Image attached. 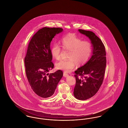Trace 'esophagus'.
Returning <instances> with one entry per match:
<instances>
[{"mask_svg":"<svg viewBox=\"0 0 128 128\" xmlns=\"http://www.w3.org/2000/svg\"><path fill=\"white\" fill-rule=\"evenodd\" d=\"M68 76V73H66V72H64V73H63V76H64V77H67Z\"/></svg>","mask_w":128,"mask_h":128,"instance_id":"obj_1","label":"esophagus"}]
</instances>
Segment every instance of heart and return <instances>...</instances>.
I'll return each mask as SVG.
<instances>
[{
    "instance_id": "obj_1",
    "label": "heart",
    "mask_w": 128,
    "mask_h": 128,
    "mask_svg": "<svg viewBox=\"0 0 128 128\" xmlns=\"http://www.w3.org/2000/svg\"><path fill=\"white\" fill-rule=\"evenodd\" d=\"M61 47L68 50V60H61L56 64L57 69L66 72H70L75 66L84 64L88 60L92 52V46L88 41L82 40L75 34H69L63 37L60 41ZM52 57L56 60L60 58L61 48L57 44H53L50 49Z\"/></svg>"
}]
</instances>
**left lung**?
<instances>
[{"label": "left lung", "mask_w": 128, "mask_h": 128, "mask_svg": "<svg viewBox=\"0 0 128 128\" xmlns=\"http://www.w3.org/2000/svg\"><path fill=\"white\" fill-rule=\"evenodd\" d=\"M78 31L89 38L92 47L90 60L75 71L76 82L74 96L77 99L85 100L95 95L102 84L106 67V52L103 43L94 32L82 29ZM78 76L84 78H79Z\"/></svg>", "instance_id": "left-lung-1"}]
</instances>
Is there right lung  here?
<instances>
[{
	"instance_id": "obj_1",
	"label": "right lung",
	"mask_w": 128,
	"mask_h": 128,
	"mask_svg": "<svg viewBox=\"0 0 128 128\" xmlns=\"http://www.w3.org/2000/svg\"><path fill=\"white\" fill-rule=\"evenodd\" d=\"M63 30L61 28L44 27L32 37L28 45L24 58L26 74L32 90L41 98L51 96L63 76L60 70L47 76L54 68L50 43Z\"/></svg>"
}]
</instances>
